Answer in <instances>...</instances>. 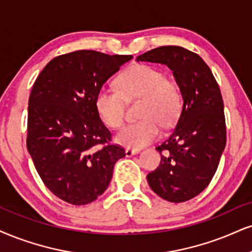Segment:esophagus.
Returning a JSON list of instances; mask_svg holds the SVG:
<instances>
[{"mask_svg":"<svg viewBox=\"0 0 252 252\" xmlns=\"http://www.w3.org/2000/svg\"><path fill=\"white\" fill-rule=\"evenodd\" d=\"M139 152H140V150H135V148H126L125 153H126V157L129 158V157H132V155L138 154Z\"/></svg>","mask_w":252,"mask_h":252,"instance_id":"34e87169","label":"esophagus"}]
</instances>
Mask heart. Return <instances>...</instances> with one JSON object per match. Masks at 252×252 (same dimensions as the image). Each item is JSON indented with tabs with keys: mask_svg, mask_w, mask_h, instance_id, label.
<instances>
[{
	"mask_svg": "<svg viewBox=\"0 0 252 252\" xmlns=\"http://www.w3.org/2000/svg\"><path fill=\"white\" fill-rule=\"evenodd\" d=\"M116 88L102 86L95 93L94 107L107 127L118 129L125 119V100L141 98L139 121L129 124L118 133L116 140L128 148L145 147L160 134V125L169 127L179 119L183 97L179 84L167 78L162 70L139 64L118 76Z\"/></svg>",
	"mask_w": 252,
	"mask_h": 252,
	"instance_id": "heart-1",
	"label": "heart"
}]
</instances>
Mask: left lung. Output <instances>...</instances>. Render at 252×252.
Here are the masks:
<instances>
[{"label": "left lung", "instance_id": "8db88e82", "mask_svg": "<svg viewBox=\"0 0 252 252\" xmlns=\"http://www.w3.org/2000/svg\"><path fill=\"white\" fill-rule=\"evenodd\" d=\"M136 61L167 65L181 89V116L172 134L157 147L161 161L148 173L147 181L163 200L186 202L208 187L224 151L226 127L221 90L204 61L182 46L155 48Z\"/></svg>", "mask_w": 252, "mask_h": 252}]
</instances>
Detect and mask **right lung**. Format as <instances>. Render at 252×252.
I'll return each instance as SVG.
<instances>
[{
  "instance_id": "obj_1",
  "label": "right lung",
  "mask_w": 252,
  "mask_h": 252,
  "mask_svg": "<svg viewBox=\"0 0 252 252\" xmlns=\"http://www.w3.org/2000/svg\"><path fill=\"white\" fill-rule=\"evenodd\" d=\"M131 55L78 50L49 62L29 97L27 148L46 188L74 206L106 190L125 150L94 107L95 93Z\"/></svg>"
}]
</instances>
